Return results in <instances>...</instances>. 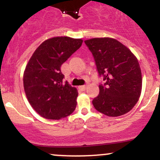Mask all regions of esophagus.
<instances>
[{
    "label": "esophagus",
    "mask_w": 160,
    "mask_h": 160,
    "mask_svg": "<svg viewBox=\"0 0 160 160\" xmlns=\"http://www.w3.org/2000/svg\"><path fill=\"white\" fill-rule=\"evenodd\" d=\"M86 87H87V86L86 85H83V86H80V89H81L82 91H85L86 89Z\"/></svg>",
    "instance_id": "esophagus-1"
}]
</instances>
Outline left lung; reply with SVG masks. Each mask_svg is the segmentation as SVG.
Listing matches in <instances>:
<instances>
[{
	"label": "left lung",
	"mask_w": 160,
	"mask_h": 160,
	"mask_svg": "<svg viewBox=\"0 0 160 160\" xmlns=\"http://www.w3.org/2000/svg\"><path fill=\"white\" fill-rule=\"evenodd\" d=\"M84 42L92 54L98 76L104 81L99 84V94L92 100L94 108L108 117L128 113L138 101L142 86L136 57L113 38H92Z\"/></svg>",
	"instance_id": "obj_1"
}]
</instances>
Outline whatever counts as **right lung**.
Returning <instances> with one entry per match:
<instances>
[{"instance_id":"obj_1","label":"right lung","mask_w":160,"mask_h":160,"mask_svg":"<svg viewBox=\"0 0 160 160\" xmlns=\"http://www.w3.org/2000/svg\"><path fill=\"white\" fill-rule=\"evenodd\" d=\"M82 43L81 39L56 37L45 40L33 53L24 73V89L29 103L41 117L60 120L76 108L78 90L64 82L61 66Z\"/></svg>"}]
</instances>
